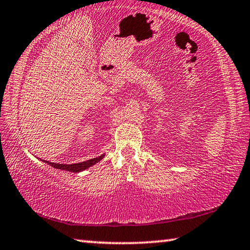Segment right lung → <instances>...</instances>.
I'll use <instances>...</instances> for the list:
<instances>
[{
    "label": "right lung",
    "instance_id": "add662e5",
    "mask_svg": "<svg viewBox=\"0 0 250 250\" xmlns=\"http://www.w3.org/2000/svg\"><path fill=\"white\" fill-rule=\"evenodd\" d=\"M104 156V154L98 156V158L90 159V160L83 161V162L75 163V164H59V163L48 162V161H44V162L49 164V166L54 167L55 168H59V170H65V171H69V172L77 173V172H82V171H83V170H86V168L90 167L91 166H94V164H96L97 162H99L100 160H103Z\"/></svg>",
    "mask_w": 250,
    "mask_h": 250
}]
</instances>
